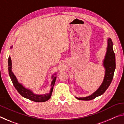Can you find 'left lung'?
<instances>
[{
  "mask_svg": "<svg viewBox=\"0 0 124 124\" xmlns=\"http://www.w3.org/2000/svg\"><path fill=\"white\" fill-rule=\"evenodd\" d=\"M113 44L110 38H107V47L104 58L103 61V66L105 69V74L103 80L96 91L86 97H77L79 100L90 101L102 95L109 86L112 82L115 70V56L113 49Z\"/></svg>",
  "mask_w": 124,
  "mask_h": 124,
  "instance_id": "left-lung-1",
  "label": "left lung"
}]
</instances>
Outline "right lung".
<instances>
[{"label": "right lung", "mask_w": 124, "mask_h": 124, "mask_svg": "<svg viewBox=\"0 0 124 124\" xmlns=\"http://www.w3.org/2000/svg\"><path fill=\"white\" fill-rule=\"evenodd\" d=\"M12 47H13V45L10 47V49H12ZM8 66H9V76L10 78H11L12 83H13V85L16 88L17 91L19 92V93L22 97L36 102H45L51 98L54 83H55L56 77H56L57 73H54V75H52L51 78L52 79V81L51 83V85H50L51 86V89H50L49 93L39 95V94H36L34 93L32 90L24 87L21 83L18 82L17 79V78L12 71V62L10 56H9V59H8Z\"/></svg>", "instance_id": "add662e5"}]
</instances>
